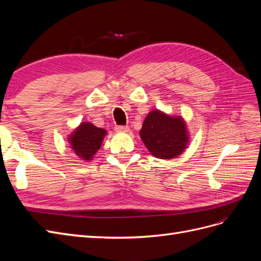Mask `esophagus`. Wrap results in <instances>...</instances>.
<instances>
[{
  "label": "esophagus",
  "mask_w": 261,
  "mask_h": 261,
  "mask_svg": "<svg viewBox=\"0 0 261 261\" xmlns=\"http://www.w3.org/2000/svg\"><path fill=\"white\" fill-rule=\"evenodd\" d=\"M115 130L118 133H127L129 130V127L128 126H124V125H116Z\"/></svg>",
  "instance_id": "obj_1"
}]
</instances>
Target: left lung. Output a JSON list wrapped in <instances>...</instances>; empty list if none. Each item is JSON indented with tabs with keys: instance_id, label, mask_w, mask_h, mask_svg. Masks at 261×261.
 <instances>
[{
	"instance_id": "8db88e82",
	"label": "left lung",
	"mask_w": 261,
	"mask_h": 261,
	"mask_svg": "<svg viewBox=\"0 0 261 261\" xmlns=\"http://www.w3.org/2000/svg\"><path fill=\"white\" fill-rule=\"evenodd\" d=\"M140 137L152 155L172 159L184 151L188 140L185 123L160 111L150 112L140 129Z\"/></svg>"
}]
</instances>
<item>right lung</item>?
Segmentation results:
<instances>
[{"mask_svg": "<svg viewBox=\"0 0 261 261\" xmlns=\"http://www.w3.org/2000/svg\"><path fill=\"white\" fill-rule=\"evenodd\" d=\"M106 130L86 122L78 127L69 138L75 153L84 160L89 161L100 148Z\"/></svg>", "mask_w": 261, "mask_h": 261, "instance_id": "1", "label": "right lung"}]
</instances>
